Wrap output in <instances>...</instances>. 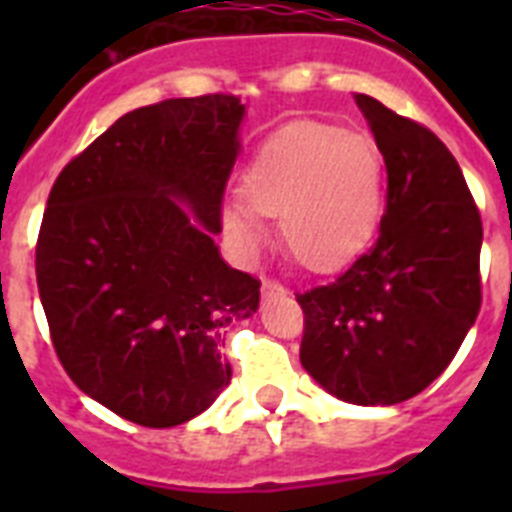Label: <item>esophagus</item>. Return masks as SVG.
I'll return each mask as SVG.
<instances>
[{"label":"esophagus","mask_w":512,"mask_h":512,"mask_svg":"<svg viewBox=\"0 0 512 512\" xmlns=\"http://www.w3.org/2000/svg\"><path fill=\"white\" fill-rule=\"evenodd\" d=\"M284 295V287H281L279 281H263V297L268 300V297H279Z\"/></svg>","instance_id":"1"}]
</instances>
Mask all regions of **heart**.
I'll use <instances>...</instances> for the list:
<instances>
[{
    "label": "heart",
    "instance_id": "heart-1",
    "mask_svg": "<svg viewBox=\"0 0 512 512\" xmlns=\"http://www.w3.org/2000/svg\"><path fill=\"white\" fill-rule=\"evenodd\" d=\"M241 199L223 204L225 236L244 255L279 220L284 247L313 271H335L369 244L382 212L380 148L366 132L297 122L279 130L241 177Z\"/></svg>",
    "mask_w": 512,
    "mask_h": 512
}]
</instances>
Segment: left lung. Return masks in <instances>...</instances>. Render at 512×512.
<instances>
[{
	"label": "left lung",
	"instance_id": "obj_1",
	"mask_svg": "<svg viewBox=\"0 0 512 512\" xmlns=\"http://www.w3.org/2000/svg\"><path fill=\"white\" fill-rule=\"evenodd\" d=\"M388 170L380 236L327 287L297 295L300 364L358 406H393L444 372L481 308V215L430 130L353 95Z\"/></svg>",
	"mask_w": 512,
	"mask_h": 512
}]
</instances>
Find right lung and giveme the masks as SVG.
Instances as JSON below:
<instances>
[{
    "label": "right lung",
    "mask_w": 512,
    "mask_h": 512,
    "mask_svg": "<svg viewBox=\"0 0 512 512\" xmlns=\"http://www.w3.org/2000/svg\"><path fill=\"white\" fill-rule=\"evenodd\" d=\"M247 106L170 98L116 119L52 185L36 284L76 388L143 428H172L231 382L225 327L260 305V281L215 236Z\"/></svg>",
    "instance_id": "right-lung-1"
}]
</instances>
